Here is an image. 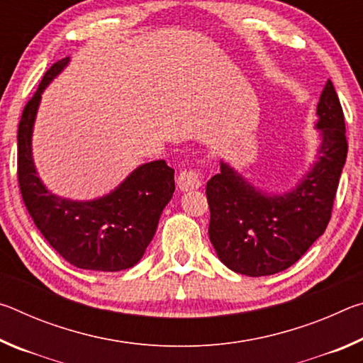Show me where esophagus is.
Masks as SVG:
<instances>
[{
    "label": "esophagus",
    "mask_w": 363,
    "mask_h": 363,
    "mask_svg": "<svg viewBox=\"0 0 363 363\" xmlns=\"http://www.w3.org/2000/svg\"><path fill=\"white\" fill-rule=\"evenodd\" d=\"M201 184H203V177H201L200 171L186 169L181 171L179 176H177V187H179L182 192H190V190L200 189Z\"/></svg>",
    "instance_id": "1"
}]
</instances>
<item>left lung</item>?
<instances>
[{
  "label": "left lung",
  "instance_id": "1",
  "mask_svg": "<svg viewBox=\"0 0 363 363\" xmlns=\"http://www.w3.org/2000/svg\"><path fill=\"white\" fill-rule=\"evenodd\" d=\"M315 130L320 144L314 163L281 192L255 186L220 158V171L206 184L208 233L220 262L233 272H281L323 235L347 157L342 108L330 79L317 104Z\"/></svg>",
  "mask_w": 363,
  "mask_h": 363
}]
</instances>
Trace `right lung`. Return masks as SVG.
I'll use <instances>...</instances> for the list:
<instances>
[{
    "instance_id": "add662e5",
    "label": "right lung",
    "mask_w": 363,
    "mask_h": 363,
    "mask_svg": "<svg viewBox=\"0 0 363 363\" xmlns=\"http://www.w3.org/2000/svg\"><path fill=\"white\" fill-rule=\"evenodd\" d=\"M70 64H52L23 108L17 131V176L35 225L72 266L116 272L143 259L164 206L174 194V169L164 160L139 164L108 194L93 200L56 195L41 181L33 160V128L45 89Z\"/></svg>"
}]
</instances>
